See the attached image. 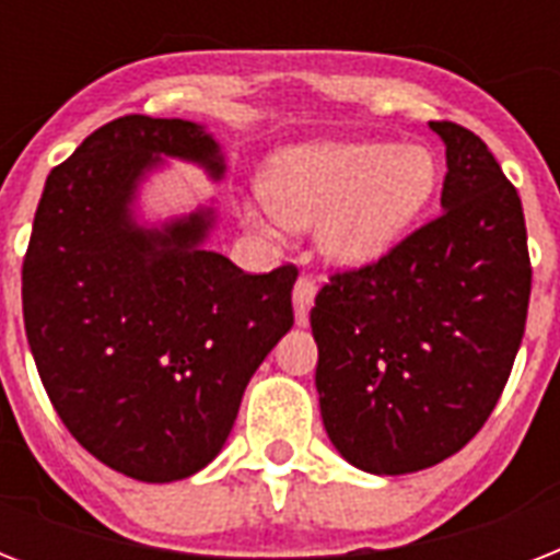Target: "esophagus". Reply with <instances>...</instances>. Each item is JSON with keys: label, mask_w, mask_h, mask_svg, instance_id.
<instances>
[{"label": "esophagus", "mask_w": 560, "mask_h": 560, "mask_svg": "<svg viewBox=\"0 0 560 560\" xmlns=\"http://www.w3.org/2000/svg\"><path fill=\"white\" fill-rule=\"evenodd\" d=\"M316 299V284L311 279H299L296 288H293V314H296V325L305 328L307 316H311V307H314Z\"/></svg>", "instance_id": "obj_1"}]
</instances>
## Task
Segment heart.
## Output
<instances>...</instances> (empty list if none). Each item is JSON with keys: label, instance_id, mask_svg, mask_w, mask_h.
Masks as SVG:
<instances>
[{"label": "heart", "instance_id": "obj_1", "mask_svg": "<svg viewBox=\"0 0 560 560\" xmlns=\"http://www.w3.org/2000/svg\"><path fill=\"white\" fill-rule=\"evenodd\" d=\"M439 188V162L424 144L316 142L276 153L261 174L267 209L288 226L314 229L325 261L366 270L389 258ZM255 229L270 232L267 211H244Z\"/></svg>", "mask_w": 560, "mask_h": 560}]
</instances>
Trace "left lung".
Wrapping results in <instances>:
<instances>
[{
  "mask_svg": "<svg viewBox=\"0 0 560 560\" xmlns=\"http://www.w3.org/2000/svg\"><path fill=\"white\" fill-rule=\"evenodd\" d=\"M430 130L447 156L442 214L381 264L331 276L311 311L325 433L374 477L433 468L479 433L529 311L521 197L479 136Z\"/></svg>",
  "mask_w": 560,
  "mask_h": 560,
  "instance_id": "left-lung-1",
  "label": "left lung"
}]
</instances>
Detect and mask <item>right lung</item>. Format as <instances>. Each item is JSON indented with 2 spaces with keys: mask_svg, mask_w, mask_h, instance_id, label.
<instances>
[{
  "mask_svg": "<svg viewBox=\"0 0 560 560\" xmlns=\"http://www.w3.org/2000/svg\"><path fill=\"white\" fill-rule=\"evenodd\" d=\"M171 162L226 177V153L186 118L125 116L57 165L22 261L39 381L81 447L139 482H177L226 444L255 369L293 328V267L249 276L211 253L214 200L144 218Z\"/></svg>",
  "mask_w": 560,
  "mask_h": 560,
  "instance_id": "1",
  "label": "right lung"
}]
</instances>
